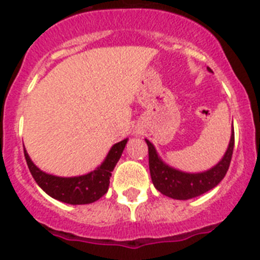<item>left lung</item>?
<instances>
[{"label": "left lung", "instance_id": "obj_1", "mask_svg": "<svg viewBox=\"0 0 260 260\" xmlns=\"http://www.w3.org/2000/svg\"><path fill=\"white\" fill-rule=\"evenodd\" d=\"M210 73L212 70L207 68ZM149 147V167L154 187L164 195L173 199L187 201L210 191L220 183L230 166L234 150V128L226 153L222 159L211 169L201 173H186L167 165L149 139H145Z\"/></svg>", "mask_w": 260, "mask_h": 260}]
</instances>
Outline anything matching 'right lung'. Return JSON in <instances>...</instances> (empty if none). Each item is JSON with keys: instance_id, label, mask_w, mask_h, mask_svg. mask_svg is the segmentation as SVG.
Instances as JSON below:
<instances>
[{"instance_id": "right-lung-1", "label": "right lung", "mask_w": 260, "mask_h": 260, "mask_svg": "<svg viewBox=\"0 0 260 260\" xmlns=\"http://www.w3.org/2000/svg\"><path fill=\"white\" fill-rule=\"evenodd\" d=\"M127 141L128 139L126 138L111 146L105 160L95 170L78 177H57L45 173L30 159L25 147H23V153L34 181L51 198L69 205H89L98 201L107 192L110 184L111 171L114 170L115 165L121 158Z\"/></svg>"}]
</instances>
